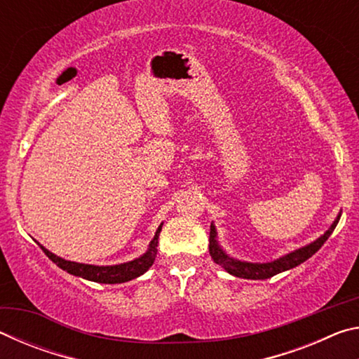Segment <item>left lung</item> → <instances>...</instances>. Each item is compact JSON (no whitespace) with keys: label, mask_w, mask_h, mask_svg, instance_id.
Listing matches in <instances>:
<instances>
[{"label":"left lung","mask_w":359,"mask_h":359,"mask_svg":"<svg viewBox=\"0 0 359 359\" xmlns=\"http://www.w3.org/2000/svg\"><path fill=\"white\" fill-rule=\"evenodd\" d=\"M340 215L336 218V222L332 223V226L326 231V233L318 238L315 242H312L311 245H306L299 248V250L291 252L285 257L278 258L277 261H272V263H263V264H255V263H244V261H238L229 258L228 255H224L222 252V248L218 247L217 241H215V228L214 224H210V236H209V253L210 257L214 258L215 263L222 264L224 269H226L229 274H233L236 277H242V278H252V280H264V278H269L272 276L278 274V272L288 271L291 267L299 266L304 261L309 259L312 255L317 253L321 247H323L327 238L332 234L334 228L337 226Z\"/></svg>","instance_id":"left-lung-1"}]
</instances>
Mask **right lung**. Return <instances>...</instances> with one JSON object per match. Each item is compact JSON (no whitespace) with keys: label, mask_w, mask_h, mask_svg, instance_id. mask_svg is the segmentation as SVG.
I'll return each instance as SVG.
<instances>
[{"label":"right lung","mask_w":359,"mask_h":359,"mask_svg":"<svg viewBox=\"0 0 359 359\" xmlns=\"http://www.w3.org/2000/svg\"><path fill=\"white\" fill-rule=\"evenodd\" d=\"M161 226L156 229V234L154 241L150 242V248L147 253H144L141 258L135 261H130V263L125 264H117V266H92V264H81L74 263V261H66L60 257L46 250L44 247L42 252H44L48 259H52L58 267H62L63 271L69 272L72 276L87 278V280L98 282V283H123L133 280L139 276H142L149 267L154 264V259L156 257V245H158V236H160Z\"/></svg>","instance_id":"right-lung-1"}]
</instances>
